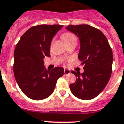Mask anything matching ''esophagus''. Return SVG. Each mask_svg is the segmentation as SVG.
<instances>
[{"mask_svg": "<svg viewBox=\"0 0 124 124\" xmlns=\"http://www.w3.org/2000/svg\"><path fill=\"white\" fill-rule=\"evenodd\" d=\"M70 73V70H69V69H65V70H64V74H65V75L69 74Z\"/></svg>", "mask_w": 124, "mask_h": 124, "instance_id": "esophagus-1", "label": "esophagus"}]
</instances>
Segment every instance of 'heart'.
I'll return each instance as SVG.
<instances>
[{
    "label": "heart",
    "instance_id": "1",
    "mask_svg": "<svg viewBox=\"0 0 124 124\" xmlns=\"http://www.w3.org/2000/svg\"><path fill=\"white\" fill-rule=\"evenodd\" d=\"M63 38L65 41V42L73 40H76V36L74 34L71 33V32H66V33H65L63 35Z\"/></svg>",
    "mask_w": 124,
    "mask_h": 124
}]
</instances>
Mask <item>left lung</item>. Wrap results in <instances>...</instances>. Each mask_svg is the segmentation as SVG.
<instances>
[{
    "mask_svg": "<svg viewBox=\"0 0 124 124\" xmlns=\"http://www.w3.org/2000/svg\"><path fill=\"white\" fill-rule=\"evenodd\" d=\"M66 29L78 37L80 49L78 59L84 65L83 73L71 71L76 82L69 85L76 97L90 100L101 93L112 73V51L107 37L99 29L88 25H68Z\"/></svg>",
    "mask_w": 124,
    "mask_h": 124,
    "instance_id": "obj_1",
    "label": "left lung"
}]
</instances>
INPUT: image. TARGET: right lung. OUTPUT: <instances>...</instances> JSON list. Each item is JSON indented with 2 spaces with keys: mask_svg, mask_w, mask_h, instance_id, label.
Instances as JSON below:
<instances>
[{
  "mask_svg": "<svg viewBox=\"0 0 124 124\" xmlns=\"http://www.w3.org/2000/svg\"><path fill=\"white\" fill-rule=\"evenodd\" d=\"M60 25L33 26L22 35L14 50V74L26 96L33 100L48 97L54 91L57 81L64 74L63 67L48 70L43 61L50 57V44Z\"/></svg>",
  "mask_w": 124,
  "mask_h": 124,
  "instance_id": "right-lung-1",
  "label": "right lung"
}]
</instances>
